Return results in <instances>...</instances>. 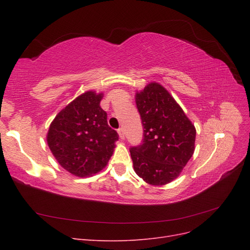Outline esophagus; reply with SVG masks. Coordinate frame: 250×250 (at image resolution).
I'll return each instance as SVG.
<instances>
[{
  "instance_id": "1",
  "label": "esophagus",
  "mask_w": 250,
  "mask_h": 250,
  "mask_svg": "<svg viewBox=\"0 0 250 250\" xmlns=\"http://www.w3.org/2000/svg\"><path fill=\"white\" fill-rule=\"evenodd\" d=\"M118 133H119V137L121 140H124L125 139V134H124V131L122 128H120V129L118 130Z\"/></svg>"
}]
</instances>
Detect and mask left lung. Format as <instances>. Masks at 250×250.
<instances>
[{
  "instance_id": "1",
  "label": "left lung",
  "mask_w": 250,
  "mask_h": 250,
  "mask_svg": "<svg viewBox=\"0 0 250 250\" xmlns=\"http://www.w3.org/2000/svg\"><path fill=\"white\" fill-rule=\"evenodd\" d=\"M144 128L143 143L130 149L133 169L152 186L176 179L195 150L196 128L163 85L150 82L135 94Z\"/></svg>"
}]
</instances>
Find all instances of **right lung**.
<instances>
[{
    "mask_svg": "<svg viewBox=\"0 0 250 250\" xmlns=\"http://www.w3.org/2000/svg\"><path fill=\"white\" fill-rule=\"evenodd\" d=\"M102 98L103 93L87 90L60 110L50 124L47 143L51 152L75 176H93L106 167L119 140L100 106Z\"/></svg>",
    "mask_w": 250,
    "mask_h": 250,
    "instance_id": "add662e5",
    "label": "right lung"
}]
</instances>
